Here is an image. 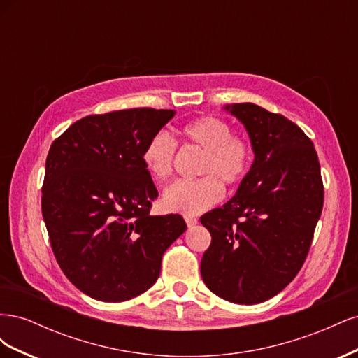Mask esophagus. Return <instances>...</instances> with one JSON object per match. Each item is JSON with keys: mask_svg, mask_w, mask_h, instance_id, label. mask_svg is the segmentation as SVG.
Here are the masks:
<instances>
[{"mask_svg": "<svg viewBox=\"0 0 358 358\" xmlns=\"http://www.w3.org/2000/svg\"><path fill=\"white\" fill-rule=\"evenodd\" d=\"M185 222H187V225H188V227H194V225H196V224L199 222V220H197V218H194V216L187 215V216H185Z\"/></svg>", "mask_w": 358, "mask_h": 358, "instance_id": "obj_1", "label": "esophagus"}]
</instances>
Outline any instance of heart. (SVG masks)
I'll return each mask as SVG.
<instances>
[{"label":"heart","mask_w":358,"mask_h":358,"mask_svg":"<svg viewBox=\"0 0 358 358\" xmlns=\"http://www.w3.org/2000/svg\"><path fill=\"white\" fill-rule=\"evenodd\" d=\"M187 145L203 150L199 164L201 178L176 180L162 192V208L169 212L199 215L210 209L224 196L222 183L234 187L251 167L252 149L242 136L231 134V127L216 116H201L180 128ZM176 145L166 133L150 137L142 152L143 167L155 180H166L173 171Z\"/></svg>","instance_id":"1"}]
</instances>
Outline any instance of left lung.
<instances>
[{
    "instance_id": "1",
    "label": "left lung",
    "mask_w": 358,
    "mask_h": 358,
    "mask_svg": "<svg viewBox=\"0 0 358 358\" xmlns=\"http://www.w3.org/2000/svg\"><path fill=\"white\" fill-rule=\"evenodd\" d=\"M224 110L245 127L254 161L234 197L200 218L212 236L200 272L213 294L257 305L305 263L324 203L320 161L312 140L285 116L252 103Z\"/></svg>"
}]
</instances>
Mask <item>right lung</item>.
I'll return each instance as SVG.
<instances>
[{"label":"right lung","instance_id":"add662e5","mask_svg":"<svg viewBox=\"0 0 358 358\" xmlns=\"http://www.w3.org/2000/svg\"><path fill=\"white\" fill-rule=\"evenodd\" d=\"M175 110H117L82 117L52 143L41 212L52 251L70 282L101 301L152 287L161 259L187 224L149 213L158 191L143 167L148 140Z\"/></svg>","mask_w":358,"mask_h":358}]
</instances>
